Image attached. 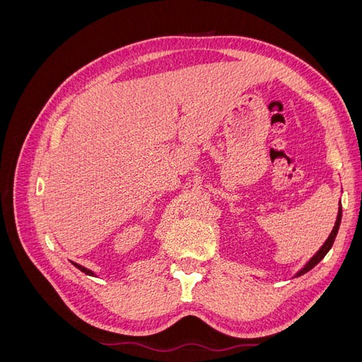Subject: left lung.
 <instances>
[{"label": "left lung", "mask_w": 362, "mask_h": 362, "mask_svg": "<svg viewBox=\"0 0 362 362\" xmlns=\"http://www.w3.org/2000/svg\"><path fill=\"white\" fill-rule=\"evenodd\" d=\"M341 202H339V206H338V214H337V221H335V225H334V229L331 231V234H329V237L326 238V242L323 243V246L315 252V254L310 258V261L306 262V264L296 273L294 275V278L296 276H300V275H303V273H306V272H310L314 266H317L319 264V262L325 258V255L327 254V252H329V249L332 247V245H334V240H335V237H337V233H338V228H339V223H341Z\"/></svg>", "instance_id": "1"}]
</instances>
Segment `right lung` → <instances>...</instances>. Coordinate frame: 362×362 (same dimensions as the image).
Here are the masks:
<instances>
[{
	"label": "right lung",
	"mask_w": 362,
	"mask_h": 362,
	"mask_svg": "<svg viewBox=\"0 0 362 362\" xmlns=\"http://www.w3.org/2000/svg\"><path fill=\"white\" fill-rule=\"evenodd\" d=\"M72 264L76 267V269H80L83 273H86V275H90V276H95V273L92 272V270H89L87 267H84V266H80V264H76V262H72Z\"/></svg>",
	"instance_id": "obj_1"
}]
</instances>
